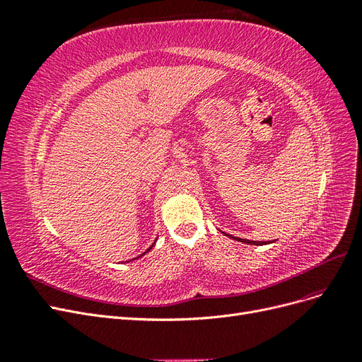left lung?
Returning <instances> with one entry per match:
<instances>
[{
  "label": "left lung",
  "instance_id": "left-lung-1",
  "mask_svg": "<svg viewBox=\"0 0 362 362\" xmlns=\"http://www.w3.org/2000/svg\"><path fill=\"white\" fill-rule=\"evenodd\" d=\"M235 240H238V242L247 243V245H266L264 242H254V240H245V238H235Z\"/></svg>",
  "mask_w": 362,
  "mask_h": 362
}]
</instances>
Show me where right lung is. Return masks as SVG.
I'll return each mask as SVG.
<instances>
[{"label": "right lung", "mask_w": 362, "mask_h": 362, "mask_svg": "<svg viewBox=\"0 0 362 362\" xmlns=\"http://www.w3.org/2000/svg\"><path fill=\"white\" fill-rule=\"evenodd\" d=\"M151 247H152V246H151ZM151 247H149V249H151ZM149 249H148V250H149Z\"/></svg>", "instance_id": "obj_1"}]
</instances>
